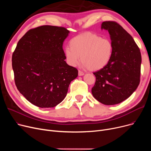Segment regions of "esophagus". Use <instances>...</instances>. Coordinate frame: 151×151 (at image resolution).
Returning <instances> with one entry per match:
<instances>
[{"instance_id":"1","label":"esophagus","mask_w":151,"mask_h":151,"mask_svg":"<svg viewBox=\"0 0 151 151\" xmlns=\"http://www.w3.org/2000/svg\"><path fill=\"white\" fill-rule=\"evenodd\" d=\"M84 75V73L83 72V71H81L80 70L78 71V75L79 76H83Z\"/></svg>"}]
</instances>
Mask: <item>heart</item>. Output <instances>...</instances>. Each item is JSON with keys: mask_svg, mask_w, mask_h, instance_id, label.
<instances>
[{"mask_svg": "<svg viewBox=\"0 0 151 151\" xmlns=\"http://www.w3.org/2000/svg\"><path fill=\"white\" fill-rule=\"evenodd\" d=\"M64 50L67 63L76 67L81 61L84 67L92 71L104 68L111 59L113 44L110 39L101 38L92 32L78 35L70 40Z\"/></svg>", "mask_w": 151, "mask_h": 151, "instance_id": "b5f03b06", "label": "heart"}]
</instances>
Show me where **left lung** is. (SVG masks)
Instances as JSON below:
<instances>
[{"instance_id":"8db88e82","label":"left lung","mask_w":151,"mask_h":151,"mask_svg":"<svg viewBox=\"0 0 151 151\" xmlns=\"http://www.w3.org/2000/svg\"><path fill=\"white\" fill-rule=\"evenodd\" d=\"M113 44L109 63L93 75L96 81L92 88L93 97L101 104L113 105L128 99L140 82L141 55L133 37L114 21L103 22Z\"/></svg>"}]
</instances>
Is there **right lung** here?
Here are the masks:
<instances>
[{"label":"right lung","instance_id":"add662e5","mask_svg":"<svg viewBox=\"0 0 151 151\" xmlns=\"http://www.w3.org/2000/svg\"><path fill=\"white\" fill-rule=\"evenodd\" d=\"M70 33L65 27L42 26L29 30L12 55L18 90L40 108H53L65 99L78 71L65 61L63 43Z\"/></svg>","mask_w":151,"mask_h":151}]
</instances>
